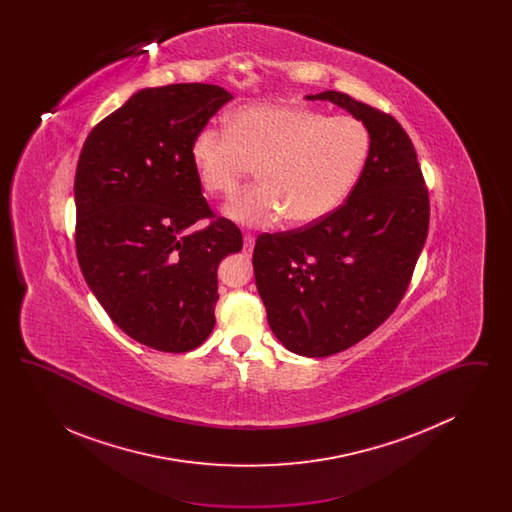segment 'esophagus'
Wrapping results in <instances>:
<instances>
[{"instance_id": "34e87169", "label": "esophagus", "mask_w": 512, "mask_h": 512, "mask_svg": "<svg viewBox=\"0 0 512 512\" xmlns=\"http://www.w3.org/2000/svg\"><path fill=\"white\" fill-rule=\"evenodd\" d=\"M253 245H255V238L253 234H245L244 236V255L249 257L253 253Z\"/></svg>"}]
</instances>
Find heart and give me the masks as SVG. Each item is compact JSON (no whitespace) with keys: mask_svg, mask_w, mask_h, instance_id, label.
<instances>
[{"mask_svg":"<svg viewBox=\"0 0 512 512\" xmlns=\"http://www.w3.org/2000/svg\"><path fill=\"white\" fill-rule=\"evenodd\" d=\"M372 136L365 122L330 117L303 105L255 103L230 113L226 130L203 128L190 146L201 188L230 197L226 215L244 226L280 219L305 226L326 219L349 199L365 174Z\"/></svg>","mask_w":512,"mask_h":512,"instance_id":"b5f03b06","label":"heart"}]
</instances>
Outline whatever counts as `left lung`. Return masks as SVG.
I'll return each mask as SVG.
<instances>
[{
  "instance_id": "left-lung-1",
  "label": "left lung",
  "mask_w": 512,
  "mask_h": 512,
  "mask_svg": "<svg viewBox=\"0 0 512 512\" xmlns=\"http://www.w3.org/2000/svg\"><path fill=\"white\" fill-rule=\"evenodd\" d=\"M366 124L372 151L349 199L326 219L261 234L253 249L274 336L297 355L330 357L384 324L407 292L430 224V197L409 134L391 115L326 90Z\"/></svg>"
}]
</instances>
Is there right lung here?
<instances>
[{
	"instance_id": "obj_1",
	"label": "right lung",
	"mask_w": 512,
	"mask_h": 512,
	"mask_svg": "<svg viewBox=\"0 0 512 512\" xmlns=\"http://www.w3.org/2000/svg\"><path fill=\"white\" fill-rule=\"evenodd\" d=\"M232 94L215 84L136 92L88 134L74 176L76 257L111 320L151 349L186 353L215 328L217 268L242 249L215 219L190 146ZM212 222L190 231L197 219Z\"/></svg>"
}]
</instances>
